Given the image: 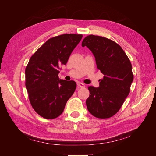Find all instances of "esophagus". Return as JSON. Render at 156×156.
<instances>
[{
    "label": "esophagus",
    "mask_w": 156,
    "mask_h": 156,
    "mask_svg": "<svg viewBox=\"0 0 156 156\" xmlns=\"http://www.w3.org/2000/svg\"><path fill=\"white\" fill-rule=\"evenodd\" d=\"M77 86L80 88H84V87H85V84H83V83H78Z\"/></svg>",
    "instance_id": "obj_1"
}]
</instances>
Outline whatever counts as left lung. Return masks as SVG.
<instances>
[{
	"label": "left lung",
	"mask_w": 156,
	"mask_h": 156,
	"mask_svg": "<svg viewBox=\"0 0 156 156\" xmlns=\"http://www.w3.org/2000/svg\"><path fill=\"white\" fill-rule=\"evenodd\" d=\"M82 46L92 51L97 68L104 75L98 88L88 87L87 108L94 116L108 119L120 110L129 95L133 81L131 64L121 47L106 37L89 35Z\"/></svg>",
	"instance_id": "8db88e82"
}]
</instances>
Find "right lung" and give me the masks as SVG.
Listing matches in <instances>:
<instances>
[{"label": "right lung", "instance_id": "add662e5", "mask_svg": "<svg viewBox=\"0 0 156 156\" xmlns=\"http://www.w3.org/2000/svg\"><path fill=\"white\" fill-rule=\"evenodd\" d=\"M82 34H65L49 39L33 55L25 69V86L32 107L46 119L62 114L73 95L76 83L58 77L61 65L66 64Z\"/></svg>", "mask_w": 156, "mask_h": 156}]
</instances>
